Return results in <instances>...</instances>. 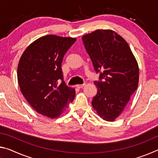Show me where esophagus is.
Segmentation results:
<instances>
[{"mask_svg": "<svg viewBox=\"0 0 158 158\" xmlns=\"http://www.w3.org/2000/svg\"><path fill=\"white\" fill-rule=\"evenodd\" d=\"M85 85V84H77L76 86L77 88H78V89H81V88H83Z\"/></svg>", "mask_w": 158, "mask_h": 158, "instance_id": "34e87169", "label": "esophagus"}]
</instances>
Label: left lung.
I'll return each instance as SVG.
<instances>
[{"label": "left lung", "instance_id": "1", "mask_svg": "<svg viewBox=\"0 0 158 158\" xmlns=\"http://www.w3.org/2000/svg\"><path fill=\"white\" fill-rule=\"evenodd\" d=\"M99 81L92 106L102 118L113 121L137 89L139 67L129 45L111 30H96L82 37Z\"/></svg>", "mask_w": 158, "mask_h": 158}]
</instances>
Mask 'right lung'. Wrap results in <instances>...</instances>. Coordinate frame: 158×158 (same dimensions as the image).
<instances>
[{"instance_id": "obj_1", "label": "right lung", "mask_w": 158, "mask_h": 158, "mask_svg": "<svg viewBox=\"0 0 158 158\" xmlns=\"http://www.w3.org/2000/svg\"><path fill=\"white\" fill-rule=\"evenodd\" d=\"M75 41L72 37L45 35L29 45L21 56L17 68L19 85L37 113L57 118L74 100L75 90L63 81L61 65Z\"/></svg>"}]
</instances>
